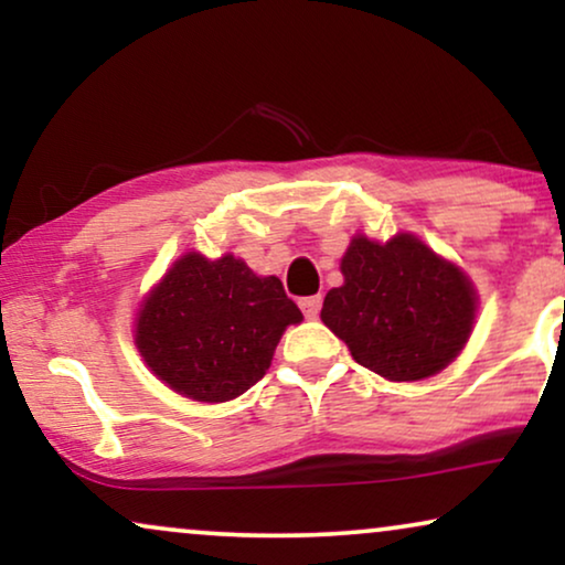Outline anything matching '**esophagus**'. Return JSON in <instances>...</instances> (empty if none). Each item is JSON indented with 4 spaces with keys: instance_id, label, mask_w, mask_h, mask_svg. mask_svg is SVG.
Listing matches in <instances>:
<instances>
[{
    "instance_id": "1",
    "label": "esophagus",
    "mask_w": 565,
    "mask_h": 565,
    "mask_svg": "<svg viewBox=\"0 0 565 565\" xmlns=\"http://www.w3.org/2000/svg\"><path fill=\"white\" fill-rule=\"evenodd\" d=\"M320 305H322L320 295H318V297H305L302 302H299V307H302V312H305L307 320L318 318V315H320Z\"/></svg>"
}]
</instances>
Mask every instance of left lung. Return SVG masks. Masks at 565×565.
Returning a JSON list of instances; mask_svg holds the SVG:
<instances>
[{"label":"left lung","instance_id":"1","mask_svg":"<svg viewBox=\"0 0 565 565\" xmlns=\"http://www.w3.org/2000/svg\"><path fill=\"white\" fill-rule=\"evenodd\" d=\"M341 274L320 318L361 366L390 382H418L460 356L476 326L478 291L424 239L411 232L387 243L353 235Z\"/></svg>","mask_w":565,"mask_h":565}]
</instances>
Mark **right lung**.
Returning <instances> with one entry per match:
<instances>
[{
	"mask_svg": "<svg viewBox=\"0 0 565 565\" xmlns=\"http://www.w3.org/2000/svg\"><path fill=\"white\" fill-rule=\"evenodd\" d=\"M302 322L276 276L227 253H185L141 299L134 343L157 380L199 403H227L268 372L284 330Z\"/></svg>",
	"mask_w": 565,
	"mask_h": 565,
	"instance_id": "right-lung-1",
	"label": "right lung"
}]
</instances>
